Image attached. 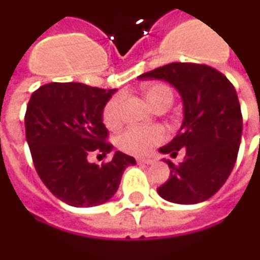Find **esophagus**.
Wrapping results in <instances>:
<instances>
[{
	"label": "esophagus",
	"instance_id": "1",
	"mask_svg": "<svg viewBox=\"0 0 260 260\" xmlns=\"http://www.w3.org/2000/svg\"><path fill=\"white\" fill-rule=\"evenodd\" d=\"M136 161H138V163H141V165H150V163H152L150 159H142V157H138Z\"/></svg>",
	"mask_w": 260,
	"mask_h": 260
}]
</instances>
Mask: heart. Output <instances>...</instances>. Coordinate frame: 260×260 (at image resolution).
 I'll use <instances>...</instances> for the list:
<instances>
[{
  "label": "heart",
  "instance_id": "heart-1",
  "mask_svg": "<svg viewBox=\"0 0 260 260\" xmlns=\"http://www.w3.org/2000/svg\"><path fill=\"white\" fill-rule=\"evenodd\" d=\"M143 97L148 105L155 110L157 107H166L173 103V91L168 84L150 83L143 87ZM103 122L108 129H115L121 125V99L112 97L104 107ZM165 139V131L160 126H131L119 134L117 145L121 150L136 156L148 155L149 152Z\"/></svg>",
  "mask_w": 260,
  "mask_h": 260
}]
</instances>
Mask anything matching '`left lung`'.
Here are the masks:
<instances>
[{"mask_svg": "<svg viewBox=\"0 0 260 260\" xmlns=\"http://www.w3.org/2000/svg\"><path fill=\"white\" fill-rule=\"evenodd\" d=\"M141 80H165L179 91L184 118L173 141L159 149L184 160L169 165L170 177L157 188L161 199L176 204L203 203L222 187L237 161L242 136V114L231 81L214 67L170 63L141 74Z\"/></svg>", "mask_w": 260, "mask_h": 260, "instance_id": "obj_1", "label": "left lung"}]
</instances>
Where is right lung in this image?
Masks as SVG:
<instances>
[{"label":"right lung","mask_w":260,"mask_h":260,"mask_svg":"<svg viewBox=\"0 0 260 260\" xmlns=\"http://www.w3.org/2000/svg\"><path fill=\"white\" fill-rule=\"evenodd\" d=\"M114 92L81 83H49L30 95L25 131L32 160L43 184L69 206L108 201L125 169L136 163L119 150L101 166L88 161L91 153L112 150L103 111Z\"/></svg>","instance_id":"right-lung-1"}]
</instances>
